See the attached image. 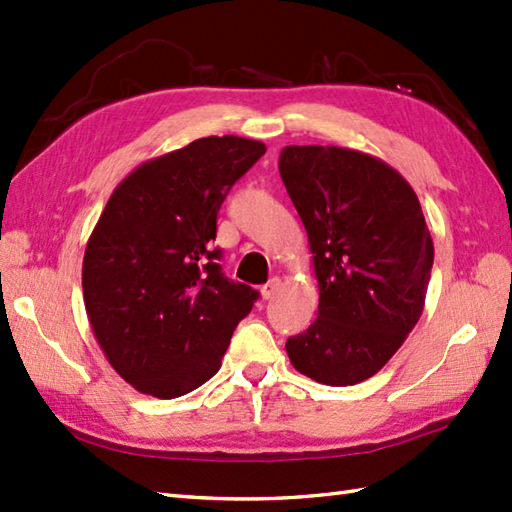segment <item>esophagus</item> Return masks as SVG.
Here are the masks:
<instances>
[{"label": "esophagus", "instance_id": "1", "mask_svg": "<svg viewBox=\"0 0 512 512\" xmlns=\"http://www.w3.org/2000/svg\"><path fill=\"white\" fill-rule=\"evenodd\" d=\"M279 288H281V279L279 277H273L268 281V284H264L262 286V297L268 301V299H273L277 292H279Z\"/></svg>", "mask_w": 512, "mask_h": 512}]
</instances>
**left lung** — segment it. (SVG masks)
Segmentation results:
<instances>
[{"label": "left lung", "instance_id": "8db88e82", "mask_svg": "<svg viewBox=\"0 0 512 512\" xmlns=\"http://www.w3.org/2000/svg\"><path fill=\"white\" fill-rule=\"evenodd\" d=\"M279 173L308 233L319 317L290 336L292 367L345 387L385 367L418 323L433 239L416 191L376 156L290 145Z\"/></svg>", "mask_w": 512, "mask_h": 512}]
</instances>
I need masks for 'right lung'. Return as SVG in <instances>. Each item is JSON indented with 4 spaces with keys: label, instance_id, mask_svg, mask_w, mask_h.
Returning <instances> with one entry per match:
<instances>
[{
    "label": "right lung",
    "instance_id": "add662e5",
    "mask_svg": "<svg viewBox=\"0 0 512 512\" xmlns=\"http://www.w3.org/2000/svg\"><path fill=\"white\" fill-rule=\"evenodd\" d=\"M266 154L259 140L198 138L118 184L85 246L83 301L116 374L140 394H189L222 365L259 292L222 273L217 211Z\"/></svg>",
    "mask_w": 512,
    "mask_h": 512
}]
</instances>
